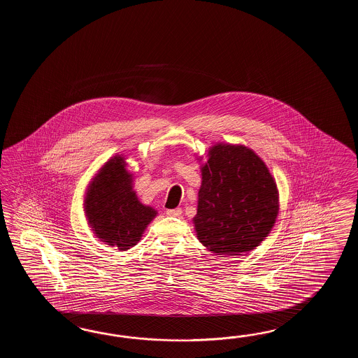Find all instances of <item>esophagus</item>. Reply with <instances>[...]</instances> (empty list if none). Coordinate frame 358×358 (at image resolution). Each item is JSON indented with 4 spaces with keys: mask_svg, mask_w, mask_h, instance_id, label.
I'll use <instances>...</instances> for the list:
<instances>
[{
    "mask_svg": "<svg viewBox=\"0 0 358 358\" xmlns=\"http://www.w3.org/2000/svg\"><path fill=\"white\" fill-rule=\"evenodd\" d=\"M166 215H168V216H173V217L180 216V215H182V208H173V210H166Z\"/></svg>",
    "mask_w": 358,
    "mask_h": 358,
    "instance_id": "34e87169",
    "label": "esophagus"
}]
</instances>
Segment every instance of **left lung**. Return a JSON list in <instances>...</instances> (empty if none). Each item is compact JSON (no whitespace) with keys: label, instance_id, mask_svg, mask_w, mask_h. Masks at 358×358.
<instances>
[{"label":"left lung","instance_id":"obj_1","mask_svg":"<svg viewBox=\"0 0 358 358\" xmlns=\"http://www.w3.org/2000/svg\"><path fill=\"white\" fill-rule=\"evenodd\" d=\"M201 166L198 241L216 255L241 256L255 250L274 227L279 192L265 162L243 145L216 143Z\"/></svg>","mask_w":358,"mask_h":358}]
</instances>
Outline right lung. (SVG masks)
<instances>
[{"label":"right lung","mask_w":358,"mask_h":358,"mask_svg":"<svg viewBox=\"0 0 358 358\" xmlns=\"http://www.w3.org/2000/svg\"><path fill=\"white\" fill-rule=\"evenodd\" d=\"M125 157L116 155L99 169L84 198V211L102 242L127 251L141 241L157 211L138 199Z\"/></svg>","instance_id":"obj_1"}]
</instances>
